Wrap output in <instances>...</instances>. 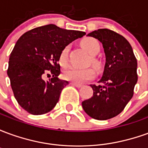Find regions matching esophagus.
Here are the masks:
<instances>
[{
  "instance_id": "34e87169",
  "label": "esophagus",
  "mask_w": 148,
  "mask_h": 148,
  "mask_svg": "<svg viewBox=\"0 0 148 148\" xmlns=\"http://www.w3.org/2000/svg\"><path fill=\"white\" fill-rule=\"evenodd\" d=\"M71 85L72 86H76L77 88H81V87L82 86V85H81V84H77V83H74V82H71Z\"/></svg>"
}]
</instances>
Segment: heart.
Returning a JSON list of instances; mask_svg holds the SVG:
<instances>
[{"mask_svg":"<svg viewBox=\"0 0 148 148\" xmlns=\"http://www.w3.org/2000/svg\"><path fill=\"white\" fill-rule=\"evenodd\" d=\"M81 45L90 55L94 56L100 51V44L97 39L93 38H86L81 42ZM68 51L69 47L66 46L62 49L59 55L58 62L62 66H66L68 63ZM94 76V71L92 69H79L76 67H70L63 73V77L66 80L71 81L74 83H82L90 80Z\"/></svg>","mask_w":148,"mask_h":148,"instance_id":"1","label":"heart"}]
</instances>
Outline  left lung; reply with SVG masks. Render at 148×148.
I'll list each match as a JSON object with an SVG mask.
<instances>
[{"mask_svg": "<svg viewBox=\"0 0 148 148\" xmlns=\"http://www.w3.org/2000/svg\"><path fill=\"white\" fill-rule=\"evenodd\" d=\"M102 43L106 64L100 85H90L93 97L82 106L90 117L105 121L120 114L133 96L137 82V60L132 46L120 34L107 28L87 35Z\"/></svg>", "mask_w": 148, "mask_h": 148, "instance_id": "obj_1", "label": "left lung"}]
</instances>
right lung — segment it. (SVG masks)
Listing matches in <instances>:
<instances>
[{
	"label": "right lung",
	"instance_id": "1",
	"mask_svg": "<svg viewBox=\"0 0 148 148\" xmlns=\"http://www.w3.org/2000/svg\"><path fill=\"white\" fill-rule=\"evenodd\" d=\"M85 32L47 24L22 35L9 56L7 74L18 104L27 112L42 115L55 108L62 90L69 82L58 77L62 49ZM51 73L52 78L44 80Z\"/></svg>",
	"mask_w": 148,
	"mask_h": 148
}]
</instances>
